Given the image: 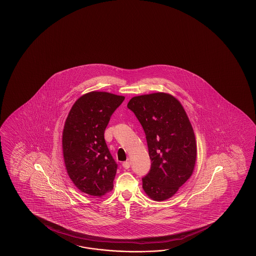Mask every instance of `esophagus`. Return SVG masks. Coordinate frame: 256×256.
I'll list each match as a JSON object with an SVG mask.
<instances>
[{
	"label": "esophagus",
	"instance_id": "1",
	"mask_svg": "<svg viewBox=\"0 0 256 256\" xmlns=\"http://www.w3.org/2000/svg\"><path fill=\"white\" fill-rule=\"evenodd\" d=\"M122 166H124L126 169L130 168V162H129V161H126V162H124V163H122Z\"/></svg>",
	"mask_w": 256,
	"mask_h": 256
}]
</instances>
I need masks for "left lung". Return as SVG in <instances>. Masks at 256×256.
I'll use <instances>...</instances> for the list:
<instances>
[{
    "instance_id": "left-lung-1",
    "label": "left lung",
    "mask_w": 256,
    "mask_h": 256,
    "mask_svg": "<svg viewBox=\"0 0 256 256\" xmlns=\"http://www.w3.org/2000/svg\"><path fill=\"white\" fill-rule=\"evenodd\" d=\"M146 134L151 168L142 188L154 200L174 196L190 178L196 162V140L180 102L166 93L136 96L127 104Z\"/></svg>"
}]
</instances>
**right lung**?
<instances>
[{
	"label": "right lung",
	"mask_w": 256,
	"mask_h": 256,
	"mask_svg": "<svg viewBox=\"0 0 256 256\" xmlns=\"http://www.w3.org/2000/svg\"><path fill=\"white\" fill-rule=\"evenodd\" d=\"M124 96L92 92L72 106L66 120L62 147L66 168L80 190L102 196L114 188L118 164L110 154L104 132Z\"/></svg>",
	"instance_id": "1"
}]
</instances>
